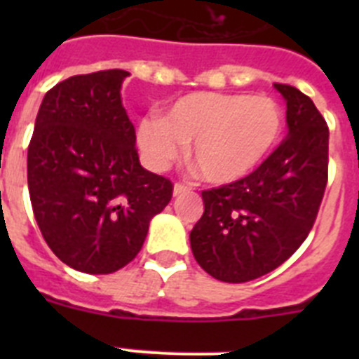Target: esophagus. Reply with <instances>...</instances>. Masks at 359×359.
I'll use <instances>...</instances> for the list:
<instances>
[{
    "instance_id": "obj_1",
    "label": "esophagus",
    "mask_w": 359,
    "mask_h": 359,
    "mask_svg": "<svg viewBox=\"0 0 359 359\" xmlns=\"http://www.w3.org/2000/svg\"><path fill=\"white\" fill-rule=\"evenodd\" d=\"M189 190L190 187L183 185V183H176V185H174V196H182L185 194V192H189Z\"/></svg>"
}]
</instances>
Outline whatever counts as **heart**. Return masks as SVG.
Listing matches in <instances>:
<instances>
[{"instance_id": "1", "label": "heart", "mask_w": 359, "mask_h": 359, "mask_svg": "<svg viewBox=\"0 0 359 359\" xmlns=\"http://www.w3.org/2000/svg\"><path fill=\"white\" fill-rule=\"evenodd\" d=\"M282 111L273 98L243 93H190L165 116L138 123V145L152 169H167L192 144L190 160L212 183H231L259 167L280 138Z\"/></svg>"}]
</instances>
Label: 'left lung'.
Listing matches in <instances>:
<instances>
[{"label": "left lung", "mask_w": 359, "mask_h": 359, "mask_svg": "<svg viewBox=\"0 0 359 359\" xmlns=\"http://www.w3.org/2000/svg\"><path fill=\"white\" fill-rule=\"evenodd\" d=\"M287 138L252 174L203 190L205 212L190 231L194 259L217 280L241 284L273 271L309 236L327 185L329 128L290 84Z\"/></svg>", "instance_id": "8db88e82"}]
</instances>
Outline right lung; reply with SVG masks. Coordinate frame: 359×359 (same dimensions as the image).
<instances>
[{"instance_id": "add662e5", "label": "right lung", "mask_w": 359, "mask_h": 359, "mask_svg": "<svg viewBox=\"0 0 359 359\" xmlns=\"http://www.w3.org/2000/svg\"><path fill=\"white\" fill-rule=\"evenodd\" d=\"M123 69L73 75L44 95L28 145L32 210L69 268L113 273L138 255L149 221L172 198L169 177L140 165L122 106Z\"/></svg>"}]
</instances>
